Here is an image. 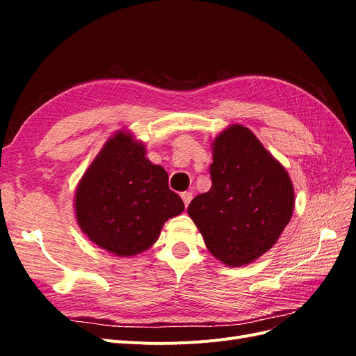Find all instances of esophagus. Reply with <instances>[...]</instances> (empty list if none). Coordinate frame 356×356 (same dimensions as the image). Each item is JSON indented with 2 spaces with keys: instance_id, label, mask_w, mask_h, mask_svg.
Wrapping results in <instances>:
<instances>
[{
  "instance_id": "esophagus-1",
  "label": "esophagus",
  "mask_w": 356,
  "mask_h": 356,
  "mask_svg": "<svg viewBox=\"0 0 356 356\" xmlns=\"http://www.w3.org/2000/svg\"><path fill=\"white\" fill-rule=\"evenodd\" d=\"M181 197H182V200H184V204H186V208L188 207V203L191 202V199H193V193L191 191H184L181 195Z\"/></svg>"
}]
</instances>
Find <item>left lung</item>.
Here are the masks:
<instances>
[{"mask_svg":"<svg viewBox=\"0 0 356 356\" xmlns=\"http://www.w3.org/2000/svg\"><path fill=\"white\" fill-rule=\"evenodd\" d=\"M212 160V187L187 212L215 258L229 267L250 264L270 250L293 217V182L242 124L213 139Z\"/></svg>","mask_w":356,"mask_h":356,"instance_id":"left-lung-1","label":"left lung"}]
</instances>
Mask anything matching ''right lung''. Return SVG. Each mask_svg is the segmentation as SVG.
<instances>
[{
    "label": "right lung",
    "instance_id": "right-lung-1",
    "mask_svg": "<svg viewBox=\"0 0 356 356\" xmlns=\"http://www.w3.org/2000/svg\"><path fill=\"white\" fill-rule=\"evenodd\" d=\"M145 145L118 131L84 172L74 196L81 232L115 257L147 251L161 227L184 211L166 170L145 157Z\"/></svg>",
    "mask_w": 356,
    "mask_h": 356
}]
</instances>
